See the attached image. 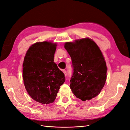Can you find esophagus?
Segmentation results:
<instances>
[{"instance_id":"esophagus-1","label":"esophagus","mask_w":130,"mask_h":130,"mask_svg":"<svg viewBox=\"0 0 130 130\" xmlns=\"http://www.w3.org/2000/svg\"><path fill=\"white\" fill-rule=\"evenodd\" d=\"M63 73L64 74V75L66 76L67 75V71H66V70H63Z\"/></svg>"}]
</instances>
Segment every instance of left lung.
I'll return each mask as SVG.
<instances>
[{
  "mask_svg": "<svg viewBox=\"0 0 130 130\" xmlns=\"http://www.w3.org/2000/svg\"><path fill=\"white\" fill-rule=\"evenodd\" d=\"M64 48L72 58L70 88L73 94L84 101L99 95L107 77V66L99 46L91 39L85 38L66 42Z\"/></svg>",
  "mask_w": 130,
  "mask_h": 130,
  "instance_id": "obj_1",
  "label": "left lung"
}]
</instances>
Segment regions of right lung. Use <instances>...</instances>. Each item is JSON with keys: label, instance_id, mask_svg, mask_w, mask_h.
I'll return each instance as SVG.
<instances>
[{"label": "right lung", "instance_id": "obj_1", "mask_svg": "<svg viewBox=\"0 0 130 130\" xmlns=\"http://www.w3.org/2000/svg\"><path fill=\"white\" fill-rule=\"evenodd\" d=\"M56 43L37 42L27 51L23 64V78L26 90L32 99L42 104L55 100L65 81L64 73L54 62Z\"/></svg>", "mask_w": 130, "mask_h": 130}]
</instances>
